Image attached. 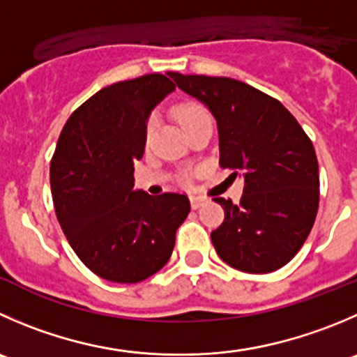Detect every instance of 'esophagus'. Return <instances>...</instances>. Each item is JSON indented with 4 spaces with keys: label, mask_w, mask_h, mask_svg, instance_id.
<instances>
[{
    "label": "esophagus",
    "mask_w": 357,
    "mask_h": 357,
    "mask_svg": "<svg viewBox=\"0 0 357 357\" xmlns=\"http://www.w3.org/2000/svg\"><path fill=\"white\" fill-rule=\"evenodd\" d=\"M190 202H192V207H193V209H199V207H200V206H204V202H206V197L193 195L192 199H190Z\"/></svg>",
    "instance_id": "obj_1"
}]
</instances>
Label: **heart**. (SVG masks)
I'll return each instance as SVG.
<instances>
[{
  "instance_id": "1",
  "label": "heart",
  "mask_w": 357,
  "mask_h": 357,
  "mask_svg": "<svg viewBox=\"0 0 357 357\" xmlns=\"http://www.w3.org/2000/svg\"><path fill=\"white\" fill-rule=\"evenodd\" d=\"M176 119L181 123L183 130H185V132H190V130H192L193 127L199 126V123L211 120V115L202 105H199V102H183V105H179L178 108H176ZM151 127H153V122L148 123L146 136H150ZM186 179H188V174H183V181H186Z\"/></svg>"
}]
</instances>
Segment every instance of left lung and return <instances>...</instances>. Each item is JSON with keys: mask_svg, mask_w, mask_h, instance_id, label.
<instances>
[{"mask_svg": "<svg viewBox=\"0 0 357 357\" xmlns=\"http://www.w3.org/2000/svg\"><path fill=\"white\" fill-rule=\"evenodd\" d=\"M183 92L209 108L220 134V165L244 178L241 202L216 197L225 220L211 231L218 256L249 274L274 272L300 251L319 207L312 141L271 96L225 76L181 75Z\"/></svg>", "mask_w": 357, "mask_h": 357, "instance_id": "1", "label": "left lung"}]
</instances>
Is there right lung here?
<instances>
[{
    "instance_id": "obj_1",
    "label": "right lung",
    "mask_w": 357,
    "mask_h": 357,
    "mask_svg": "<svg viewBox=\"0 0 357 357\" xmlns=\"http://www.w3.org/2000/svg\"><path fill=\"white\" fill-rule=\"evenodd\" d=\"M171 78L153 73L105 86L69 116L52 157L62 231L85 266L106 281L132 284L160 271L190 213L183 193L134 190L148 116L176 89Z\"/></svg>"
}]
</instances>
